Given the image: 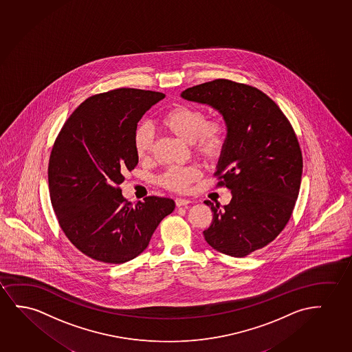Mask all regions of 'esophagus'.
Wrapping results in <instances>:
<instances>
[{
    "instance_id": "obj_1",
    "label": "esophagus",
    "mask_w": 352,
    "mask_h": 352,
    "mask_svg": "<svg viewBox=\"0 0 352 352\" xmlns=\"http://www.w3.org/2000/svg\"><path fill=\"white\" fill-rule=\"evenodd\" d=\"M175 203H176L177 208H182V206H187L188 204H190V200H188V199L176 198Z\"/></svg>"
}]
</instances>
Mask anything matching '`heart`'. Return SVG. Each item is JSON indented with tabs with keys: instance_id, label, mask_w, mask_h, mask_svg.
I'll list each match as a JSON object with an SVG mask.
<instances>
[{
	"instance_id": "obj_1",
	"label": "heart",
	"mask_w": 352,
	"mask_h": 352,
	"mask_svg": "<svg viewBox=\"0 0 352 352\" xmlns=\"http://www.w3.org/2000/svg\"><path fill=\"white\" fill-rule=\"evenodd\" d=\"M159 126L168 134L192 144L194 153L205 159L219 158L227 144L228 126L223 118L208 120L203 109L176 104L165 111L159 118ZM152 130L146 125L139 126L134 134L135 153L138 158L147 159L153 151ZM195 168H170L162 175L160 184L173 192H184L199 179Z\"/></svg>"
}]
</instances>
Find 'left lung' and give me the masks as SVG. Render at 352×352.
Instances as JSON below:
<instances>
[{
  "instance_id": "left-lung-1",
  "label": "left lung",
  "mask_w": 352,
  "mask_h": 352,
  "mask_svg": "<svg viewBox=\"0 0 352 352\" xmlns=\"http://www.w3.org/2000/svg\"><path fill=\"white\" fill-rule=\"evenodd\" d=\"M181 98L208 104L227 123L216 175L232 200L222 208L204 201L213 213L204 236L218 252L245 257L272 243L291 218L302 173L297 136L278 104L251 85L214 80Z\"/></svg>"
}]
</instances>
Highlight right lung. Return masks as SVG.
Returning a JSON list of instances; mask_svg holds the SVG:
<instances>
[{
  "label": "right lung",
  "mask_w": 352,
  "mask_h": 352,
  "mask_svg": "<svg viewBox=\"0 0 352 352\" xmlns=\"http://www.w3.org/2000/svg\"><path fill=\"white\" fill-rule=\"evenodd\" d=\"M165 94L120 88L94 95L74 109L55 140L48 166L52 205L60 227L80 252L120 264L148 246L173 212V199L147 197L131 204L119 184L139 163L138 123Z\"/></svg>",
  "instance_id": "1"
}]
</instances>
